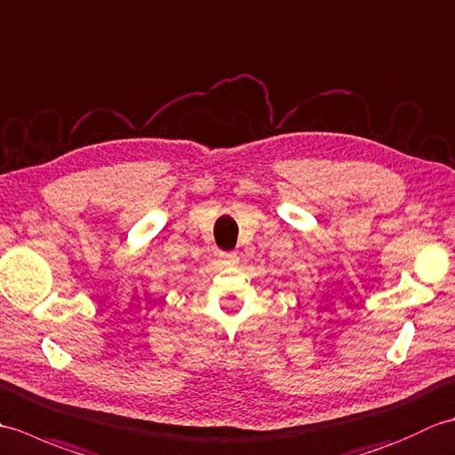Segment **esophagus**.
Instances as JSON below:
<instances>
[{"label": "esophagus", "mask_w": 455, "mask_h": 455, "mask_svg": "<svg viewBox=\"0 0 455 455\" xmlns=\"http://www.w3.org/2000/svg\"><path fill=\"white\" fill-rule=\"evenodd\" d=\"M220 258L225 259V262L228 264H235L236 262V254L235 252H227V254H220Z\"/></svg>", "instance_id": "obj_1"}]
</instances>
